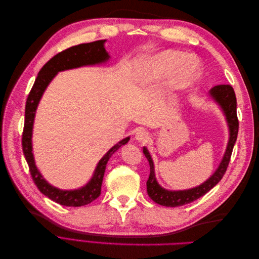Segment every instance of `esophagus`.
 <instances>
[{"mask_svg": "<svg viewBox=\"0 0 259 259\" xmlns=\"http://www.w3.org/2000/svg\"><path fill=\"white\" fill-rule=\"evenodd\" d=\"M149 138V133L144 130H138L135 134V139L138 142H145Z\"/></svg>", "mask_w": 259, "mask_h": 259, "instance_id": "obj_1", "label": "esophagus"}]
</instances>
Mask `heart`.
I'll return each mask as SVG.
<instances>
[{"label":"heart","instance_id":"obj_1","mask_svg":"<svg viewBox=\"0 0 259 259\" xmlns=\"http://www.w3.org/2000/svg\"><path fill=\"white\" fill-rule=\"evenodd\" d=\"M187 54L169 50L163 52L158 57H155L150 64L151 75L154 77H161L173 72V80L178 88L189 86L199 74L200 66L194 59H187Z\"/></svg>","mask_w":259,"mask_h":259}]
</instances>
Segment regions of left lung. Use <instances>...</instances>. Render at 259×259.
<instances>
[{"label":"left lung","mask_w":259,"mask_h":259,"mask_svg":"<svg viewBox=\"0 0 259 259\" xmlns=\"http://www.w3.org/2000/svg\"><path fill=\"white\" fill-rule=\"evenodd\" d=\"M208 95L210 96L211 99L215 100V103H217L219 107L222 108V110L226 116V121L228 123V126H229V142H228V145H227L224 158L221 164H219V166L216 169L215 173L211 175L206 182L201 184L198 187L191 188V189L173 191V190L164 189V188H162L158 184V182H156L153 161L151 159L150 153L148 151V149L144 147L143 151L149 162V165H150V175H149V178L147 180V192L149 197H150V199L160 205L176 207V206H182V205L188 204V203H191L195 200H198L221 182V179L226 173L227 167H228V164L231 158V153L233 150V146L236 144L238 132H239L236 94H234V91L231 85L221 84V85L214 86L213 89H210V91L208 92Z\"/></svg>","instance_id":"1"}]
</instances>
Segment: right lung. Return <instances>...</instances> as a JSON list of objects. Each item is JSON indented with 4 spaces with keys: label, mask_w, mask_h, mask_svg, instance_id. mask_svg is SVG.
I'll return each instance as SVG.
<instances>
[{
    "label": "right lung",
    "mask_w": 259,
    "mask_h": 259,
    "mask_svg": "<svg viewBox=\"0 0 259 259\" xmlns=\"http://www.w3.org/2000/svg\"><path fill=\"white\" fill-rule=\"evenodd\" d=\"M105 42L106 40H99L91 43L79 44L55 55L40 70L27 98L25 125H23L22 132V151L29 165L30 174L32 176L38 190L52 201L65 206H83L90 204L91 202L99 197L106 165L109 159L111 158V155L117 149L128 142L130 137L122 139L104 155V158L98 162L92 179L84 187L75 190H61L46 182L35 166L32 153V128L35 111L43 93L58 72L83 66L103 64L110 58L104 46Z\"/></svg>",
    "instance_id": "add662e5"
}]
</instances>
